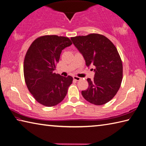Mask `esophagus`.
<instances>
[{"label":"esophagus","instance_id":"1","mask_svg":"<svg viewBox=\"0 0 146 146\" xmlns=\"http://www.w3.org/2000/svg\"><path fill=\"white\" fill-rule=\"evenodd\" d=\"M73 79L75 80H76V81H79V80H80L82 78H80V77H78V76H73Z\"/></svg>","mask_w":146,"mask_h":146}]
</instances>
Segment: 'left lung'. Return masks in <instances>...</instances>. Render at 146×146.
<instances>
[{"instance_id":"1","label":"left lung","mask_w":146,"mask_h":146,"mask_svg":"<svg viewBox=\"0 0 146 146\" xmlns=\"http://www.w3.org/2000/svg\"><path fill=\"white\" fill-rule=\"evenodd\" d=\"M71 39L83 54L86 66L95 67L94 80L88 78V87L82 92L83 98L96 105L105 104L117 94L122 81V62L116 47L107 37L97 33Z\"/></svg>"}]
</instances>
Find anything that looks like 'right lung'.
<instances>
[{
    "label": "right lung",
    "instance_id": "1",
    "mask_svg": "<svg viewBox=\"0 0 146 146\" xmlns=\"http://www.w3.org/2000/svg\"><path fill=\"white\" fill-rule=\"evenodd\" d=\"M72 44L64 36L45 35L36 39L27 49L24 61V76L27 88L44 106L53 107L66 97L73 82L71 76L54 72L63 49Z\"/></svg>",
    "mask_w": 146,
    "mask_h": 146
}]
</instances>
